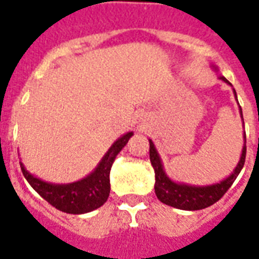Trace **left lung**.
I'll list each match as a JSON object with an SVG mask.
<instances>
[{
    "instance_id": "1",
    "label": "left lung",
    "mask_w": 259,
    "mask_h": 259,
    "mask_svg": "<svg viewBox=\"0 0 259 259\" xmlns=\"http://www.w3.org/2000/svg\"><path fill=\"white\" fill-rule=\"evenodd\" d=\"M213 69L215 72H219V68L214 67V65H213ZM220 79L231 84L221 75H220ZM233 94H235V98L238 101L235 90H233ZM239 113H240V117H242L243 121V113L240 106H239ZM243 125H244V121H243ZM243 138H244V143H243L242 154H240V159H239L238 165L233 169L232 174L229 175L228 178L223 179L221 182L209 184V186H191V184L178 183L172 180L168 175L165 174L164 165H162L158 151L155 149L153 141L149 139V143H150V162L153 165V168H154L155 174L154 191L157 198L165 205L172 206V207H176V209H182V210H201V209L209 207L213 203H215L221 196L224 195L225 192L228 191L229 187L232 186V183L236 180L238 175L240 174L243 165H244V161H246V132H244Z\"/></svg>"
}]
</instances>
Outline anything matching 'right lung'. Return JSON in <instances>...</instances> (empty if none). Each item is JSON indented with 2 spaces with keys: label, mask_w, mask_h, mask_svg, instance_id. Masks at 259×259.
I'll return each mask as SVG.
<instances>
[{
  "label": "right lung",
  "mask_w": 259,
  "mask_h": 259,
  "mask_svg": "<svg viewBox=\"0 0 259 259\" xmlns=\"http://www.w3.org/2000/svg\"><path fill=\"white\" fill-rule=\"evenodd\" d=\"M132 135L134 132L130 131L118 138L109 147V150L105 153L94 170L77 182L67 183V184L45 182L30 174L23 162H20L21 172L27 179V182L31 184V187L56 209L69 214H84L98 209L108 201L109 192H110V179H109L110 168L117 154L127 145Z\"/></svg>",
  "instance_id": "right-lung-1"
}]
</instances>
